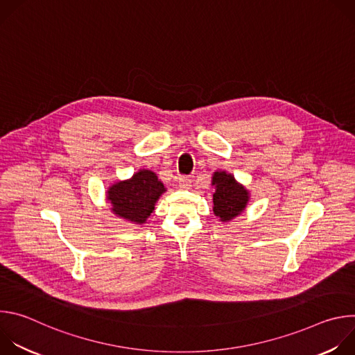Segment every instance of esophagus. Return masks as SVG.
Returning <instances> with one entry per match:
<instances>
[{
  "label": "esophagus",
  "mask_w": 355,
  "mask_h": 355,
  "mask_svg": "<svg viewBox=\"0 0 355 355\" xmlns=\"http://www.w3.org/2000/svg\"><path fill=\"white\" fill-rule=\"evenodd\" d=\"M191 182H192L191 177L181 175V177L178 178V185H180L181 189H188V188H191Z\"/></svg>",
  "instance_id": "1"
}]
</instances>
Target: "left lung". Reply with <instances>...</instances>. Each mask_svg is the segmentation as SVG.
Masks as SVG:
<instances>
[{"instance_id":"left-lung-1","label":"left lung","mask_w":355,"mask_h":355,"mask_svg":"<svg viewBox=\"0 0 355 355\" xmlns=\"http://www.w3.org/2000/svg\"><path fill=\"white\" fill-rule=\"evenodd\" d=\"M212 185L216 188L214 193V214L222 222H229L244 211L250 199L248 191L232 174L216 171L212 177Z\"/></svg>"}]
</instances>
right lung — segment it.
Instances as JSON below:
<instances>
[{
    "instance_id": "add662e5",
    "label": "right lung",
    "mask_w": 355,
    "mask_h": 355,
    "mask_svg": "<svg viewBox=\"0 0 355 355\" xmlns=\"http://www.w3.org/2000/svg\"><path fill=\"white\" fill-rule=\"evenodd\" d=\"M166 192L163 182L150 170H140L130 180L118 181L108 189L112 212L133 223H146L156 202Z\"/></svg>"
}]
</instances>
